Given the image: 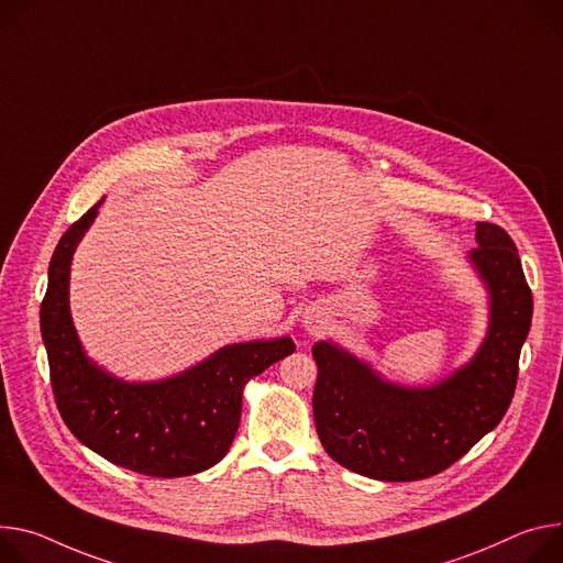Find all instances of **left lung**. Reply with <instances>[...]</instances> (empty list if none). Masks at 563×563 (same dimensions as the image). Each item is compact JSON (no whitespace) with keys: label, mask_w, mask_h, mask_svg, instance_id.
Segmentation results:
<instances>
[{"label":"left lung","mask_w":563,"mask_h":563,"mask_svg":"<svg viewBox=\"0 0 563 563\" xmlns=\"http://www.w3.org/2000/svg\"><path fill=\"white\" fill-rule=\"evenodd\" d=\"M476 242L470 258L489 289V332L474 360L442 384H388L339 345L314 343L317 433L345 470L390 483L422 481L451 467L503 420L532 323V291L505 229L478 222Z\"/></svg>","instance_id":"8db88e82"}]
</instances>
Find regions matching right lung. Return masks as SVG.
I'll list each match as a JSON object with an SVG mask.
<instances>
[{
  "mask_svg": "<svg viewBox=\"0 0 563 563\" xmlns=\"http://www.w3.org/2000/svg\"><path fill=\"white\" fill-rule=\"evenodd\" d=\"M100 201L65 231L48 265L40 328L56 406L85 446L119 467L155 478L199 474L227 455L244 384L296 345L289 336L227 345L199 366L152 384H128L96 368L71 323L69 265Z\"/></svg>",
  "mask_w": 563,
  "mask_h": 563,
  "instance_id": "1",
  "label": "right lung"
}]
</instances>
